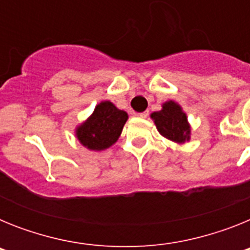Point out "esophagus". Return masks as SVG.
I'll return each instance as SVG.
<instances>
[{"mask_svg": "<svg viewBox=\"0 0 250 250\" xmlns=\"http://www.w3.org/2000/svg\"><path fill=\"white\" fill-rule=\"evenodd\" d=\"M147 115H149V111H144V112H139V114H136V116H139V118L141 119H145L147 118Z\"/></svg>", "mask_w": 250, "mask_h": 250, "instance_id": "esophagus-1", "label": "esophagus"}]
</instances>
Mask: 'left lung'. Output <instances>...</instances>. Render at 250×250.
Wrapping results in <instances>:
<instances>
[{"instance_id": "left-lung-1", "label": "left lung", "mask_w": 250, "mask_h": 250, "mask_svg": "<svg viewBox=\"0 0 250 250\" xmlns=\"http://www.w3.org/2000/svg\"><path fill=\"white\" fill-rule=\"evenodd\" d=\"M151 119L164 138L178 144H183L190 139V125L188 123L187 114L175 101L170 100L163 104V109L152 112Z\"/></svg>"}]
</instances>
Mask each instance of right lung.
I'll return each instance as SVG.
<instances>
[{
  "label": "right lung",
  "mask_w": 250,
  "mask_h": 250,
  "mask_svg": "<svg viewBox=\"0 0 250 250\" xmlns=\"http://www.w3.org/2000/svg\"><path fill=\"white\" fill-rule=\"evenodd\" d=\"M127 114L110 101H101L85 123L76 129V138L85 147L101 151L118 141Z\"/></svg>",
  "instance_id": "right-lung-1"
}]
</instances>
